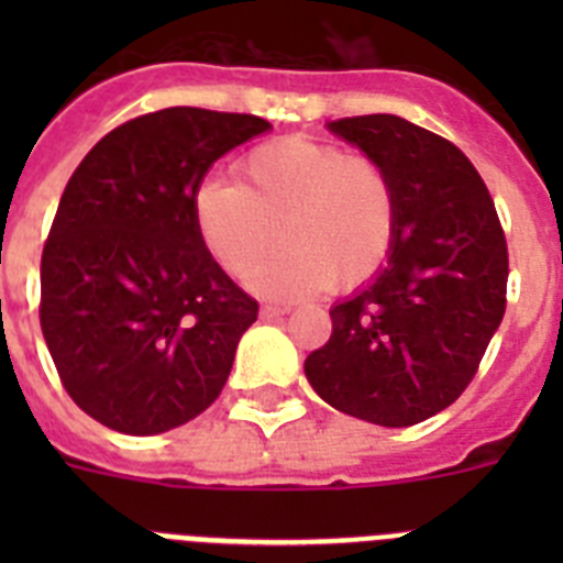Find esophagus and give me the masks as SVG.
Listing matches in <instances>:
<instances>
[{
    "label": "esophagus",
    "instance_id": "34e87169",
    "mask_svg": "<svg viewBox=\"0 0 563 563\" xmlns=\"http://www.w3.org/2000/svg\"><path fill=\"white\" fill-rule=\"evenodd\" d=\"M287 312H290V307H285V305H265V307H262V318H267V321L287 316Z\"/></svg>",
    "mask_w": 563,
    "mask_h": 563
}]
</instances>
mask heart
Returning <instances> with one entry per match:
<instances>
[{
	"instance_id": "1",
	"label": "heart",
	"mask_w": 563,
	"mask_h": 563,
	"mask_svg": "<svg viewBox=\"0 0 563 563\" xmlns=\"http://www.w3.org/2000/svg\"><path fill=\"white\" fill-rule=\"evenodd\" d=\"M191 213L200 242L231 276H245L283 228L288 245L247 278L273 298L372 282L395 251L400 220L395 180L380 161L305 134L253 148L239 163V186L202 180Z\"/></svg>"
}]
</instances>
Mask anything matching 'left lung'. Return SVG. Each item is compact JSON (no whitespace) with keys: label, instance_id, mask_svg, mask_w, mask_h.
<instances>
[{"label":"left lung","instance_id":"1","mask_svg":"<svg viewBox=\"0 0 563 563\" xmlns=\"http://www.w3.org/2000/svg\"><path fill=\"white\" fill-rule=\"evenodd\" d=\"M332 132L380 161L397 188V242L372 285L330 310L332 335L305 375L357 420L406 429L474 380L507 305V242L485 180L451 141L397 114Z\"/></svg>","mask_w":563,"mask_h":563}]
</instances>
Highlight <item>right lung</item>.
Segmentation results:
<instances>
[{
	"label": "right lung",
	"instance_id": "right-lung-1",
	"mask_svg": "<svg viewBox=\"0 0 563 563\" xmlns=\"http://www.w3.org/2000/svg\"><path fill=\"white\" fill-rule=\"evenodd\" d=\"M267 129L256 114L168 107L103 134L69 177L38 318L67 395L107 429L163 434L220 397L258 305L200 242L191 197Z\"/></svg>",
	"mask_w": 563,
	"mask_h": 563
}]
</instances>
